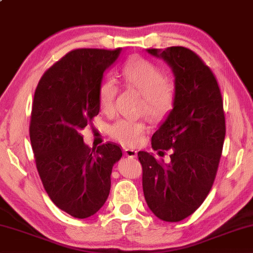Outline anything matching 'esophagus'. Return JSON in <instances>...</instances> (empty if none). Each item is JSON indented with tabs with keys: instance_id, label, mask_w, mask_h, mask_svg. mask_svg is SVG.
Masks as SVG:
<instances>
[{
	"instance_id": "34e87169",
	"label": "esophagus",
	"mask_w": 253,
	"mask_h": 253,
	"mask_svg": "<svg viewBox=\"0 0 253 253\" xmlns=\"http://www.w3.org/2000/svg\"><path fill=\"white\" fill-rule=\"evenodd\" d=\"M137 155V152L132 149H125V156L130 157V159H134Z\"/></svg>"
}]
</instances>
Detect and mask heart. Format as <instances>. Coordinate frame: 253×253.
<instances>
[{
  "instance_id": "1",
  "label": "heart",
  "mask_w": 253,
  "mask_h": 253,
  "mask_svg": "<svg viewBox=\"0 0 253 253\" xmlns=\"http://www.w3.org/2000/svg\"><path fill=\"white\" fill-rule=\"evenodd\" d=\"M122 77L125 83L137 90L143 97L142 110L151 119L163 118L174 102V89L165 84L163 74L155 66L142 58L132 59L123 67ZM118 92L116 79L108 77L99 87L100 106L106 111L113 108ZM146 126L141 121L121 119L110 126V135L125 145H135L145 133Z\"/></svg>"
}]
</instances>
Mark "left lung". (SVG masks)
<instances>
[{
    "instance_id": "1",
    "label": "left lung",
    "mask_w": 253,
    "mask_h": 253,
    "mask_svg": "<svg viewBox=\"0 0 253 253\" xmlns=\"http://www.w3.org/2000/svg\"><path fill=\"white\" fill-rule=\"evenodd\" d=\"M146 52L170 68L175 97L152 136L154 151L171 150L169 163L137 153L143 193L157 218L176 222L192 215L212 187L226 135L222 98L211 70L194 51L174 46Z\"/></svg>"
}]
</instances>
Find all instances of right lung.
I'll return each mask as SVG.
<instances>
[{
    "mask_svg": "<svg viewBox=\"0 0 253 253\" xmlns=\"http://www.w3.org/2000/svg\"><path fill=\"white\" fill-rule=\"evenodd\" d=\"M121 51H70L35 91L30 137L38 174L51 202L74 218H88L103 206L113 165L122 157L113 143L90 149L80 133L99 113V87Z\"/></svg>",
    "mask_w": 253,
    "mask_h": 253,
    "instance_id": "right-lung-1",
    "label": "right lung"
}]
</instances>
